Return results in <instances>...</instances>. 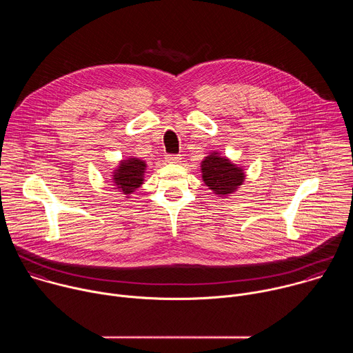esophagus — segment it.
Wrapping results in <instances>:
<instances>
[{
  "instance_id": "obj_1",
  "label": "esophagus",
  "mask_w": 353,
  "mask_h": 353,
  "mask_svg": "<svg viewBox=\"0 0 353 353\" xmlns=\"http://www.w3.org/2000/svg\"><path fill=\"white\" fill-rule=\"evenodd\" d=\"M166 162H169V163H180L181 158H180V155H168L166 157Z\"/></svg>"
}]
</instances>
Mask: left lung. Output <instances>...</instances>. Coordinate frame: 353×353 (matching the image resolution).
I'll return each instance as SVG.
<instances>
[{
    "instance_id": "obj_1",
    "label": "left lung",
    "mask_w": 353,
    "mask_h": 353,
    "mask_svg": "<svg viewBox=\"0 0 353 353\" xmlns=\"http://www.w3.org/2000/svg\"><path fill=\"white\" fill-rule=\"evenodd\" d=\"M201 172L210 190L221 196L232 194L244 181L243 169L232 163L228 158L219 157L218 152L211 154L201 162Z\"/></svg>"
}]
</instances>
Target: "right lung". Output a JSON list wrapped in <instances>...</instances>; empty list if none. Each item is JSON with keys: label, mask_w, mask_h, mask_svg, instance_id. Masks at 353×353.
Here are the masks:
<instances>
[{"label": "right lung", "mask_w": 353, "mask_h": 353, "mask_svg": "<svg viewBox=\"0 0 353 353\" xmlns=\"http://www.w3.org/2000/svg\"><path fill=\"white\" fill-rule=\"evenodd\" d=\"M146 169V163L137 158H130L121 161L120 166L114 170L113 180L116 187L125 195L135 191L141 187L143 181V172Z\"/></svg>", "instance_id": "add662e5"}]
</instances>
